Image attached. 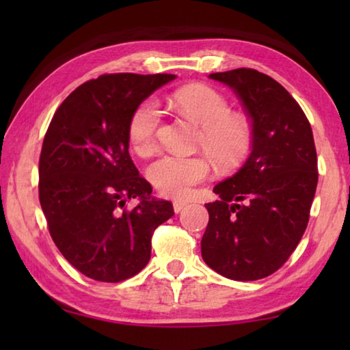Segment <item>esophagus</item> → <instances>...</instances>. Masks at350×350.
Instances as JSON below:
<instances>
[{
  "instance_id": "obj_1",
  "label": "esophagus",
  "mask_w": 350,
  "mask_h": 350,
  "mask_svg": "<svg viewBox=\"0 0 350 350\" xmlns=\"http://www.w3.org/2000/svg\"><path fill=\"white\" fill-rule=\"evenodd\" d=\"M185 206H187V202H185V200H174V202H173V208H174V211H176V213L182 211L183 208H185Z\"/></svg>"
}]
</instances>
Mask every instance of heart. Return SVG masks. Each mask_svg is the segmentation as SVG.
Instances as JSON below:
<instances>
[{"label":"heart","mask_w":350,"mask_h":350,"mask_svg":"<svg viewBox=\"0 0 350 350\" xmlns=\"http://www.w3.org/2000/svg\"><path fill=\"white\" fill-rule=\"evenodd\" d=\"M171 105L200 128L199 144L219 167L239 163L252 145V128L244 117L232 114L230 103L221 92L205 85H189L177 90ZM161 109L154 100H145L129 120V144L139 156L156 148ZM150 182L168 198H187L193 188L210 177V165L204 157L165 154L148 167Z\"/></svg>","instance_id":"obj_1"}]
</instances>
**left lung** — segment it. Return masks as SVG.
<instances>
[{
	"mask_svg": "<svg viewBox=\"0 0 350 350\" xmlns=\"http://www.w3.org/2000/svg\"><path fill=\"white\" fill-rule=\"evenodd\" d=\"M241 100L252 122V152L219 182V200L200 241L205 264L228 280L256 281L282 267L309 222L318 183L310 123L271 77L241 68L208 75Z\"/></svg>",
	"mask_w": 350,
	"mask_h": 350,
	"instance_id": "obj_1",
	"label": "left lung"
}]
</instances>
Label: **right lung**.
<instances>
[{
	"mask_svg": "<svg viewBox=\"0 0 350 350\" xmlns=\"http://www.w3.org/2000/svg\"><path fill=\"white\" fill-rule=\"evenodd\" d=\"M176 75L109 74L58 106L40 154V204L58 250L88 278L120 282L151 258V238L174 215L129 157L134 109ZM139 198L133 211L124 204Z\"/></svg>",
	"mask_w": 350,
	"mask_h": 350,
	"instance_id": "add662e5",
	"label": "right lung"
}]
</instances>
